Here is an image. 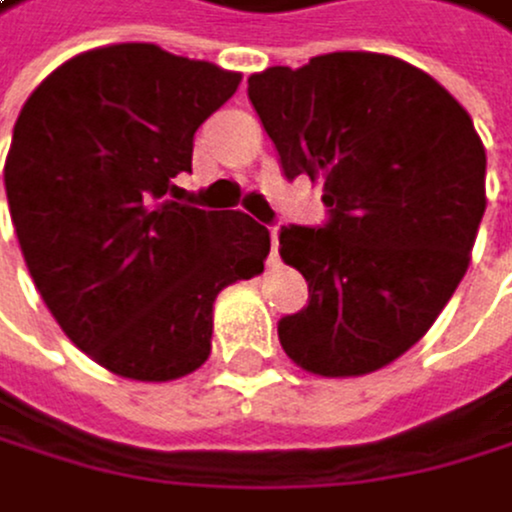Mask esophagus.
<instances>
[{
    "label": "esophagus",
    "instance_id": "obj_1",
    "mask_svg": "<svg viewBox=\"0 0 512 512\" xmlns=\"http://www.w3.org/2000/svg\"><path fill=\"white\" fill-rule=\"evenodd\" d=\"M277 242H280V229L270 226V261L277 264Z\"/></svg>",
    "mask_w": 512,
    "mask_h": 512
}]
</instances>
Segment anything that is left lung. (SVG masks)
<instances>
[{
  "label": "left lung",
  "mask_w": 512,
  "mask_h": 512,
  "mask_svg": "<svg viewBox=\"0 0 512 512\" xmlns=\"http://www.w3.org/2000/svg\"><path fill=\"white\" fill-rule=\"evenodd\" d=\"M286 179L308 176L324 229L283 226L280 258L308 308L280 321L289 359L362 377L431 330L472 261L485 217V144L428 71L384 53H327L248 78Z\"/></svg>",
  "instance_id": "8db88e82"
}]
</instances>
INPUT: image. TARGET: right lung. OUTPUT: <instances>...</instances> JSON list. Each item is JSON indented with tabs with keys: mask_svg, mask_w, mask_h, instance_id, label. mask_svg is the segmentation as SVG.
<instances>
[{
	"mask_svg": "<svg viewBox=\"0 0 512 512\" xmlns=\"http://www.w3.org/2000/svg\"><path fill=\"white\" fill-rule=\"evenodd\" d=\"M239 81L112 43L46 75L15 122L5 194L30 280L68 340L128 381L198 371L217 295L264 270L270 232L248 213L172 201L194 131Z\"/></svg>",
	"mask_w": 512,
	"mask_h": 512,
	"instance_id": "1",
	"label": "right lung"
}]
</instances>
